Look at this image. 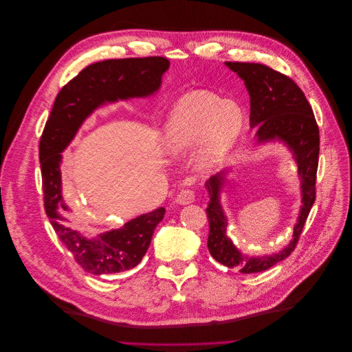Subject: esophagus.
<instances>
[{
  "label": "esophagus",
  "mask_w": 352,
  "mask_h": 352,
  "mask_svg": "<svg viewBox=\"0 0 352 352\" xmlns=\"http://www.w3.org/2000/svg\"><path fill=\"white\" fill-rule=\"evenodd\" d=\"M194 199H195V192L191 188H183L176 197V202L179 204H191L194 202Z\"/></svg>",
  "instance_id": "obj_1"
}]
</instances>
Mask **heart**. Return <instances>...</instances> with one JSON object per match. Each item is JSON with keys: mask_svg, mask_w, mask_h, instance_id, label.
Returning a JSON list of instances; mask_svg holds the SVG:
<instances>
[{"mask_svg": "<svg viewBox=\"0 0 352 352\" xmlns=\"http://www.w3.org/2000/svg\"><path fill=\"white\" fill-rule=\"evenodd\" d=\"M241 127V112L233 102L206 93L194 91L173 107L165 130V147L172 154L199 144L204 165L218 162L230 148Z\"/></svg>", "mask_w": 352, "mask_h": 352, "instance_id": "heart-1", "label": "heart"}]
</instances>
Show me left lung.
<instances>
[{
    "label": "left lung",
    "mask_w": 352,
    "mask_h": 352,
    "mask_svg": "<svg viewBox=\"0 0 352 352\" xmlns=\"http://www.w3.org/2000/svg\"><path fill=\"white\" fill-rule=\"evenodd\" d=\"M226 65L244 80L250 93V123L256 127L258 143L280 138L292 148L298 165L302 184L304 206L294 228L293 240L278 254L269 256L243 255L226 234V217L219 204V191L223 184L221 175L206 183L209 204L206 208L209 236L208 250L219 263L240 273L266 270L286 259L296 250L309 210L316 198V172L319 165V127L305 94L298 85L280 72L262 63L226 62Z\"/></svg>",
    "instance_id": "obj_1"
}]
</instances>
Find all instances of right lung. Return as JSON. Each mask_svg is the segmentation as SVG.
Returning a JSON list of instances; mask_svg holds the SVG:
<instances>
[{
  "label": "right lung",
  "instance_id": "1",
  "mask_svg": "<svg viewBox=\"0 0 352 352\" xmlns=\"http://www.w3.org/2000/svg\"><path fill=\"white\" fill-rule=\"evenodd\" d=\"M168 67L169 60L164 56L105 59L91 63L62 87L45 122L38 147L45 214L60 243L91 274H112L137 266L166 210L158 208L118 230L87 239L76 230L63 202L60 153L96 108L119 98L153 94L160 89Z\"/></svg>",
  "mask_w": 352,
  "mask_h": 352
}]
</instances>
